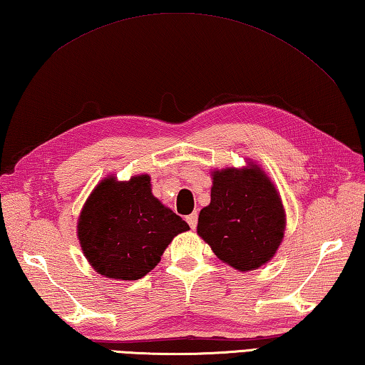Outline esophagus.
<instances>
[{"mask_svg":"<svg viewBox=\"0 0 365 365\" xmlns=\"http://www.w3.org/2000/svg\"><path fill=\"white\" fill-rule=\"evenodd\" d=\"M186 220H187V222H189L190 229H195V227H197V221H199V215H197V213H192V215H189Z\"/></svg>","mask_w":365,"mask_h":365,"instance_id":"obj_1","label":"esophagus"}]
</instances>
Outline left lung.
Masks as SVG:
<instances>
[{"label": "left lung", "mask_w": 365, "mask_h": 365, "mask_svg": "<svg viewBox=\"0 0 365 365\" xmlns=\"http://www.w3.org/2000/svg\"><path fill=\"white\" fill-rule=\"evenodd\" d=\"M212 200L199 215L197 234L222 263L240 272L264 266L284 240L287 216L279 190L253 160L244 168L212 171Z\"/></svg>", "instance_id": "left-lung-1"}]
</instances>
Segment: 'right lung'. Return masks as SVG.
<instances>
[{
    "label": "right lung",
    "instance_id": "1",
    "mask_svg": "<svg viewBox=\"0 0 365 365\" xmlns=\"http://www.w3.org/2000/svg\"><path fill=\"white\" fill-rule=\"evenodd\" d=\"M186 231L187 222L152 194L149 175L128 181L108 175L89 194L76 222L88 263L115 280L144 277L171 240Z\"/></svg>",
    "mask_w": 365,
    "mask_h": 365
}]
</instances>
